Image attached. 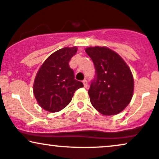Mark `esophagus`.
Segmentation results:
<instances>
[{"label":"esophagus","instance_id":"1","mask_svg":"<svg viewBox=\"0 0 159 159\" xmlns=\"http://www.w3.org/2000/svg\"><path fill=\"white\" fill-rule=\"evenodd\" d=\"M83 84H84V87H87V84H87V80H84Z\"/></svg>","mask_w":159,"mask_h":159}]
</instances>
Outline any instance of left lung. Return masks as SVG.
Here are the masks:
<instances>
[{"label":"left lung","mask_w":159,"mask_h":159,"mask_svg":"<svg viewBox=\"0 0 159 159\" xmlns=\"http://www.w3.org/2000/svg\"><path fill=\"white\" fill-rule=\"evenodd\" d=\"M96 69L88 90L90 102L103 115H115L129 105L134 90L130 69L119 54L105 47L85 49Z\"/></svg>","instance_id":"8db88e82"}]
</instances>
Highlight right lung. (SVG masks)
<instances>
[{
    "instance_id": "right-lung-1",
    "label": "right lung",
    "mask_w": 159,
    "mask_h": 159,
    "mask_svg": "<svg viewBox=\"0 0 159 159\" xmlns=\"http://www.w3.org/2000/svg\"><path fill=\"white\" fill-rule=\"evenodd\" d=\"M77 52L76 47L61 48L45 60L36 74L34 93L39 105L49 112H57L69 105L74 93L84 87L75 79L69 61Z\"/></svg>"
}]
</instances>
